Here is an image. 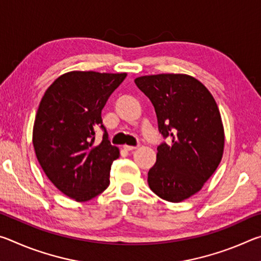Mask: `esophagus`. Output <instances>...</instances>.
<instances>
[{
  "instance_id": "obj_1",
  "label": "esophagus",
  "mask_w": 261,
  "mask_h": 261,
  "mask_svg": "<svg viewBox=\"0 0 261 261\" xmlns=\"http://www.w3.org/2000/svg\"><path fill=\"white\" fill-rule=\"evenodd\" d=\"M123 148H124L125 151H134V149L137 148V146H129V145H124Z\"/></svg>"
}]
</instances>
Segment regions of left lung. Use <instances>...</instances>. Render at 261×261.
Instances as JSON below:
<instances>
[{"mask_svg":"<svg viewBox=\"0 0 261 261\" xmlns=\"http://www.w3.org/2000/svg\"><path fill=\"white\" fill-rule=\"evenodd\" d=\"M135 83L153 103L159 130L170 137V144L158 147L149 188L167 201H183L200 191L222 159L224 129L218 105L204 84L189 74H151Z\"/></svg>","mask_w":261,"mask_h":261,"instance_id":"obj_1","label":"left lung"}]
</instances>
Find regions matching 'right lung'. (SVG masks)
I'll return each mask as SVG.
<instances>
[{"label": "right lung", "mask_w": 261, "mask_h": 261, "mask_svg": "<svg viewBox=\"0 0 261 261\" xmlns=\"http://www.w3.org/2000/svg\"><path fill=\"white\" fill-rule=\"evenodd\" d=\"M126 73L70 71L47 88L35 115V155L50 182L76 201L91 200L109 185L110 167L120 149L106 132L94 144L95 130L105 129L101 110Z\"/></svg>", "instance_id": "right-lung-1"}]
</instances>
